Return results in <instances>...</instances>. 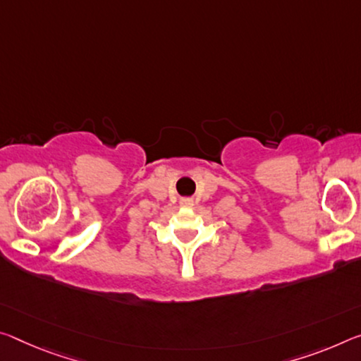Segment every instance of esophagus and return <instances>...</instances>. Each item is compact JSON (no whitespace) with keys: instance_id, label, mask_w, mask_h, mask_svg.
I'll return each mask as SVG.
<instances>
[{"instance_id":"obj_1","label":"esophagus","mask_w":361,"mask_h":361,"mask_svg":"<svg viewBox=\"0 0 361 361\" xmlns=\"http://www.w3.org/2000/svg\"><path fill=\"white\" fill-rule=\"evenodd\" d=\"M181 204H183V205H192V199H190V197L181 199Z\"/></svg>"}]
</instances>
